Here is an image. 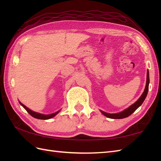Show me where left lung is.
Instances as JSON below:
<instances>
[{
  "label": "left lung",
  "mask_w": 161,
  "mask_h": 161,
  "mask_svg": "<svg viewBox=\"0 0 161 161\" xmlns=\"http://www.w3.org/2000/svg\"><path fill=\"white\" fill-rule=\"evenodd\" d=\"M149 84V71L147 70V83H146L145 91L143 92V93L142 94L141 97H140L134 104H132L131 107H129L128 108L125 109V111H123L120 113H118V114H107V113H105L103 111H101V112L105 116H107V118H111V119H122V118H125L126 117H128V116H129L130 115H131L142 104V102H144L147 95V93H148Z\"/></svg>",
  "instance_id": "obj_1"
}]
</instances>
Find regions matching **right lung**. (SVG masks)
<instances>
[{"mask_svg":"<svg viewBox=\"0 0 161 161\" xmlns=\"http://www.w3.org/2000/svg\"><path fill=\"white\" fill-rule=\"evenodd\" d=\"M20 104L22 105V107L25 109V110L28 112V114L30 115H31L32 117L35 118H37V119H50V118H53L54 116H55L58 113H59V111H57L56 113H54V114H50V115H43V114H38V113H36V112H34L30 110V109H29L28 107H26L25 105H23L22 103H20V102H19Z\"/></svg>","mask_w":161,"mask_h":161,"instance_id":"right-lung-1","label":"right lung"}]
</instances>
